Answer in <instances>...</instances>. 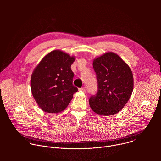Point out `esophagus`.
Segmentation results:
<instances>
[{
	"instance_id": "34e87169",
	"label": "esophagus",
	"mask_w": 161,
	"mask_h": 161,
	"mask_svg": "<svg viewBox=\"0 0 161 161\" xmlns=\"http://www.w3.org/2000/svg\"><path fill=\"white\" fill-rule=\"evenodd\" d=\"M79 90L80 91H82V92H85V88H79Z\"/></svg>"
}]
</instances>
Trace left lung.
Wrapping results in <instances>:
<instances>
[{
  "instance_id": "obj_1",
  "label": "left lung",
  "mask_w": 161,
  "mask_h": 161,
  "mask_svg": "<svg viewBox=\"0 0 161 161\" xmlns=\"http://www.w3.org/2000/svg\"><path fill=\"white\" fill-rule=\"evenodd\" d=\"M93 67L97 80V92L89 104L99 115L119 112L130 99L134 86L129 66L116 53L108 52L95 58Z\"/></svg>"
}]
</instances>
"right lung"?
Segmentation results:
<instances>
[{
  "mask_svg": "<svg viewBox=\"0 0 161 161\" xmlns=\"http://www.w3.org/2000/svg\"><path fill=\"white\" fill-rule=\"evenodd\" d=\"M75 57L60 50L46 55L32 74V96L44 111L57 113L70 103L78 88L73 85L74 73L71 66Z\"/></svg>",
  "mask_w": 161,
  "mask_h": 161,
  "instance_id": "obj_1",
  "label": "right lung"
}]
</instances>
